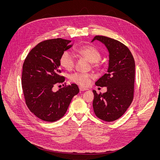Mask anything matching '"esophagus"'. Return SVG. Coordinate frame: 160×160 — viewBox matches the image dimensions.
<instances>
[{"label": "esophagus", "mask_w": 160, "mask_h": 160, "mask_svg": "<svg viewBox=\"0 0 160 160\" xmlns=\"http://www.w3.org/2000/svg\"><path fill=\"white\" fill-rule=\"evenodd\" d=\"M79 89H80V91H84V90H88L87 88H84V87H81V86H79Z\"/></svg>", "instance_id": "esophagus-1"}]
</instances>
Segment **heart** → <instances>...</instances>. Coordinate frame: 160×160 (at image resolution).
<instances>
[{
	"mask_svg": "<svg viewBox=\"0 0 160 160\" xmlns=\"http://www.w3.org/2000/svg\"><path fill=\"white\" fill-rule=\"evenodd\" d=\"M77 52L92 62L93 66L98 67L99 65V61L101 59L99 51L92 45H87L80 47L77 49ZM75 59L73 54L70 51H64L59 58V64L66 70H72L75 66ZM92 76L83 73H77L70 77L71 80L81 86L87 87L90 83Z\"/></svg>",
	"mask_w": 160,
	"mask_h": 160,
	"instance_id": "1",
	"label": "heart"
}]
</instances>
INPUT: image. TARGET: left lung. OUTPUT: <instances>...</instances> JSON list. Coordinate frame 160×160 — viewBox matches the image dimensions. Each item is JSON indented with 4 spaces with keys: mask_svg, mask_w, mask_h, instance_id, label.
Instances as JSON below:
<instances>
[{
    "mask_svg": "<svg viewBox=\"0 0 160 160\" xmlns=\"http://www.w3.org/2000/svg\"><path fill=\"white\" fill-rule=\"evenodd\" d=\"M109 51L108 72L96 85L107 87V92L93 90L94 111L97 117L110 122L120 118L130 106L134 92L135 61L128 48L122 42L104 36H96Z\"/></svg>",
    "mask_w": 160,
    "mask_h": 160,
    "instance_id": "1",
    "label": "left lung"
}]
</instances>
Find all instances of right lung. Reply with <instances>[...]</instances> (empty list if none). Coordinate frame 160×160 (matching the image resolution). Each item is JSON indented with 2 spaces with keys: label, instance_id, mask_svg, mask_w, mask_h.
Returning a JSON list of instances; mask_svg holds the SVG:
<instances>
[{
  "label": "right lung",
  "instance_id": "1",
  "mask_svg": "<svg viewBox=\"0 0 160 160\" xmlns=\"http://www.w3.org/2000/svg\"><path fill=\"white\" fill-rule=\"evenodd\" d=\"M71 42L61 38L42 41L30 51L22 65L21 84L26 104L43 121L54 122L61 118L79 92L75 83L52 91L56 84L64 82L60 75L59 58L72 47Z\"/></svg>",
  "mask_w": 160,
  "mask_h": 160
}]
</instances>
